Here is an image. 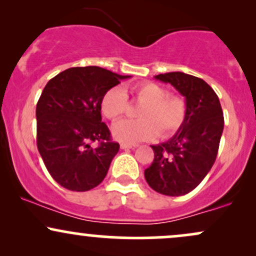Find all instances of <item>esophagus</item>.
I'll use <instances>...</instances> for the list:
<instances>
[{
	"mask_svg": "<svg viewBox=\"0 0 256 256\" xmlns=\"http://www.w3.org/2000/svg\"><path fill=\"white\" fill-rule=\"evenodd\" d=\"M137 146V144H128V143H122L120 144V148L122 149H136Z\"/></svg>",
	"mask_w": 256,
	"mask_h": 256,
	"instance_id": "1",
	"label": "esophagus"
}]
</instances>
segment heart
Segmentation results:
<instances>
[{"label": "heart", "mask_w": 256, "mask_h": 256, "mask_svg": "<svg viewBox=\"0 0 256 256\" xmlns=\"http://www.w3.org/2000/svg\"><path fill=\"white\" fill-rule=\"evenodd\" d=\"M134 95L140 104V119H125L112 128V134L122 143L150 140L158 136H172L182 128L186 118V104L182 98L167 95V90L152 82L138 84ZM128 108V96L122 88L114 86L106 91L101 100V110L110 120H118Z\"/></svg>", "instance_id": "1"}]
</instances>
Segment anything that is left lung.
<instances>
[{"label":"left lung","mask_w":256,"mask_h":256,"mask_svg":"<svg viewBox=\"0 0 256 256\" xmlns=\"http://www.w3.org/2000/svg\"><path fill=\"white\" fill-rule=\"evenodd\" d=\"M185 98L186 118L171 140L150 146L154 160L144 170L146 183L166 196L192 192L212 168L224 130L219 98L204 79L183 72L155 76Z\"/></svg>","instance_id":"left-lung-1"}]
</instances>
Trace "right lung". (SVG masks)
I'll return each instance as SVG.
<instances>
[{
  "instance_id": "add662e5",
  "label": "right lung",
  "mask_w": 256,
  "mask_h": 256,
  "mask_svg": "<svg viewBox=\"0 0 256 256\" xmlns=\"http://www.w3.org/2000/svg\"><path fill=\"white\" fill-rule=\"evenodd\" d=\"M130 77L98 66L72 67L46 83L36 107L37 148L61 186L88 192L104 179L119 143L102 122L101 100ZM96 140L100 146L92 148Z\"/></svg>"
}]
</instances>
